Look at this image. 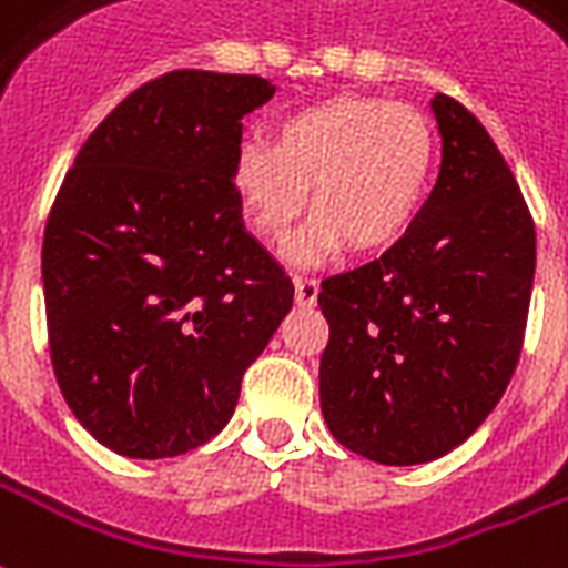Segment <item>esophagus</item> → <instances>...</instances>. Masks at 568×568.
<instances>
[{"instance_id":"1","label":"esophagus","mask_w":568,"mask_h":568,"mask_svg":"<svg viewBox=\"0 0 568 568\" xmlns=\"http://www.w3.org/2000/svg\"><path fill=\"white\" fill-rule=\"evenodd\" d=\"M318 297V283L313 276H295V301L297 306H313Z\"/></svg>"}]
</instances>
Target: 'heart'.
Instances as JSON below:
<instances>
[{
  "label": "heart",
  "instance_id": "1",
  "mask_svg": "<svg viewBox=\"0 0 568 568\" xmlns=\"http://www.w3.org/2000/svg\"><path fill=\"white\" fill-rule=\"evenodd\" d=\"M436 159L430 120L409 104L334 95L288 113L271 141L234 155V189L250 229L280 241L310 204L316 216L285 258L318 264L343 246L379 252L400 241L424 204Z\"/></svg>",
  "mask_w": 568,
  "mask_h": 568
}]
</instances>
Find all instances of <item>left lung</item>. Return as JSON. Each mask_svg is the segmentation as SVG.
Wrapping results in <instances>:
<instances>
[{"label": "left lung", "instance_id": "1", "mask_svg": "<svg viewBox=\"0 0 568 568\" xmlns=\"http://www.w3.org/2000/svg\"><path fill=\"white\" fill-rule=\"evenodd\" d=\"M443 165L382 258L322 283L318 364L327 430L348 452L415 466L476 434L518 364L536 229L515 174L464 104L430 99Z\"/></svg>", "mask_w": 568, "mask_h": 568}]
</instances>
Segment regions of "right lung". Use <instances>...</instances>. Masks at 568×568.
Returning a JSON list of instances; mask_svg holds the SVG:
<instances>
[{
  "instance_id": "1",
  "label": "right lung",
  "mask_w": 568,
  "mask_h": 568,
  "mask_svg": "<svg viewBox=\"0 0 568 568\" xmlns=\"http://www.w3.org/2000/svg\"><path fill=\"white\" fill-rule=\"evenodd\" d=\"M255 74L171 71L87 138L41 252L53 373L92 439L134 460L220 434L295 301L234 189Z\"/></svg>"
}]
</instances>
